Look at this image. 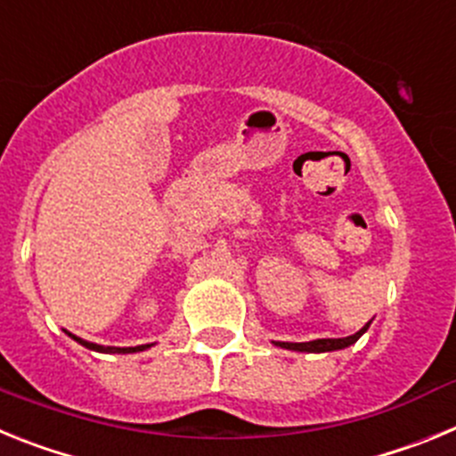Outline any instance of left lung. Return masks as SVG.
<instances>
[{"label":"left lung","instance_id":"1","mask_svg":"<svg viewBox=\"0 0 456 456\" xmlns=\"http://www.w3.org/2000/svg\"><path fill=\"white\" fill-rule=\"evenodd\" d=\"M370 324H372V322H368L361 331H356L354 336H347V338H320V340H310V342H273V345L281 349H289V352H308V354L338 352V349L352 347L354 342L368 331Z\"/></svg>","mask_w":456,"mask_h":456}]
</instances>
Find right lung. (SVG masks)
<instances>
[{
	"label": "right lung",
	"instance_id": "add662e5",
	"mask_svg": "<svg viewBox=\"0 0 456 456\" xmlns=\"http://www.w3.org/2000/svg\"><path fill=\"white\" fill-rule=\"evenodd\" d=\"M68 336L72 338V340H77L79 345H84L86 349H93V352H102V354H136V352H146L148 347H152V345H139V347H102V345H95V342H88V340H82V338L72 336V333H68Z\"/></svg>",
	"mask_w": 456,
	"mask_h": 456
}]
</instances>
